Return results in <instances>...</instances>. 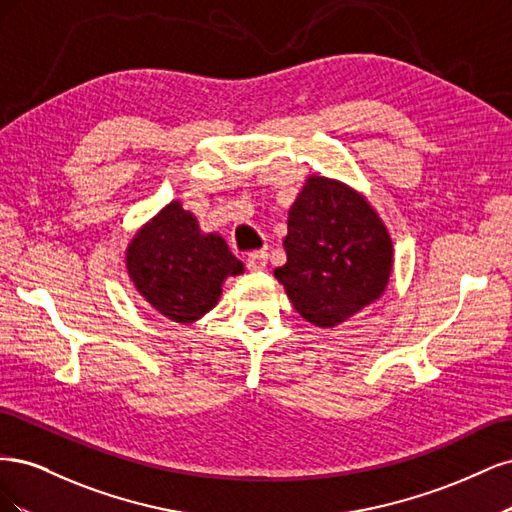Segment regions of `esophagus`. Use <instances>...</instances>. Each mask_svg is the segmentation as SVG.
Returning a JSON list of instances; mask_svg holds the SVG:
<instances>
[{
    "mask_svg": "<svg viewBox=\"0 0 512 512\" xmlns=\"http://www.w3.org/2000/svg\"><path fill=\"white\" fill-rule=\"evenodd\" d=\"M267 260H269L267 252H252L250 256L245 258V267L250 269V271H265L267 269Z\"/></svg>",
    "mask_w": 512,
    "mask_h": 512,
    "instance_id": "34e87169",
    "label": "esophagus"
}]
</instances>
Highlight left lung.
<instances>
[{
    "label": "left lung",
    "mask_w": 512,
    "mask_h": 512,
    "mask_svg": "<svg viewBox=\"0 0 512 512\" xmlns=\"http://www.w3.org/2000/svg\"><path fill=\"white\" fill-rule=\"evenodd\" d=\"M286 265L275 269L290 303L333 329L378 301L393 271V241L367 198L312 175L288 211Z\"/></svg>",
    "instance_id": "8db88e82"
}]
</instances>
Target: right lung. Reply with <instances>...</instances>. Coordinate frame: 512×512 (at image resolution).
Listing matches in <instances>:
<instances>
[{
    "label": "right lung",
    "instance_id": "1",
    "mask_svg": "<svg viewBox=\"0 0 512 512\" xmlns=\"http://www.w3.org/2000/svg\"><path fill=\"white\" fill-rule=\"evenodd\" d=\"M130 280L143 299L173 322L190 324L220 301L228 275L243 273L215 232L200 230L179 200L166 205L136 232L126 250Z\"/></svg>",
    "mask_w": 512,
    "mask_h": 512
}]
</instances>
